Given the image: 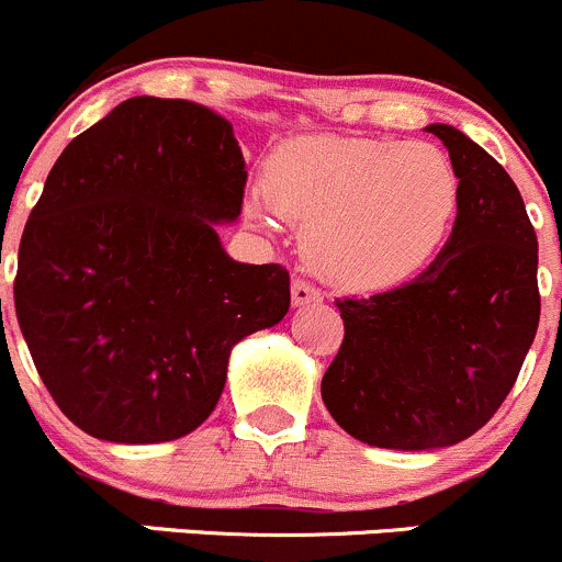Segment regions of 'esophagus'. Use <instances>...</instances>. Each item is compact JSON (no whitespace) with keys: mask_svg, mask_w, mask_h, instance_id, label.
Here are the masks:
<instances>
[{"mask_svg":"<svg viewBox=\"0 0 562 562\" xmlns=\"http://www.w3.org/2000/svg\"><path fill=\"white\" fill-rule=\"evenodd\" d=\"M322 292L316 286H311L308 281L303 279H294L292 281V305H311V303H319Z\"/></svg>","mask_w":562,"mask_h":562,"instance_id":"34e87169","label":"esophagus"}]
</instances>
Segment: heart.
<instances>
[{"instance_id": "1", "label": "heart", "mask_w": 562, "mask_h": 562, "mask_svg": "<svg viewBox=\"0 0 562 562\" xmlns=\"http://www.w3.org/2000/svg\"><path fill=\"white\" fill-rule=\"evenodd\" d=\"M459 180L435 144L303 136L268 158L265 193L248 215L303 224V257L322 279L352 292L413 279L446 243Z\"/></svg>"}]
</instances>
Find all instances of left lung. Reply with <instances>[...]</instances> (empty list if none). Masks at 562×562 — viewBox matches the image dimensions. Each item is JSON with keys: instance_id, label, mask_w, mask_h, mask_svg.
I'll return each instance as SVG.
<instances>
[{"instance_id": "left-lung-1", "label": "left lung", "mask_w": 562, "mask_h": 562, "mask_svg": "<svg viewBox=\"0 0 562 562\" xmlns=\"http://www.w3.org/2000/svg\"><path fill=\"white\" fill-rule=\"evenodd\" d=\"M459 177L453 232L404 286L336 300L344 341L322 402L355 440L393 451L457 446L514 387L541 316L538 240L519 188L483 147L429 125Z\"/></svg>"}]
</instances>
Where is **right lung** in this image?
I'll list each match as a JSON object with an SVG mask.
<instances>
[{
    "instance_id": "1",
    "label": "right lung",
    "mask_w": 562,
    "mask_h": 562,
    "mask_svg": "<svg viewBox=\"0 0 562 562\" xmlns=\"http://www.w3.org/2000/svg\"><path fill=\"white\" fill-rule=\"evenodd\" d=\"M246 160L207 105L131 98L59 155L19 246L13 297L43 385L87 435L169 442L210 418L237 341L289 311L281 265L235 262L215 224Z\"/></svg>"
}]
</instances>
